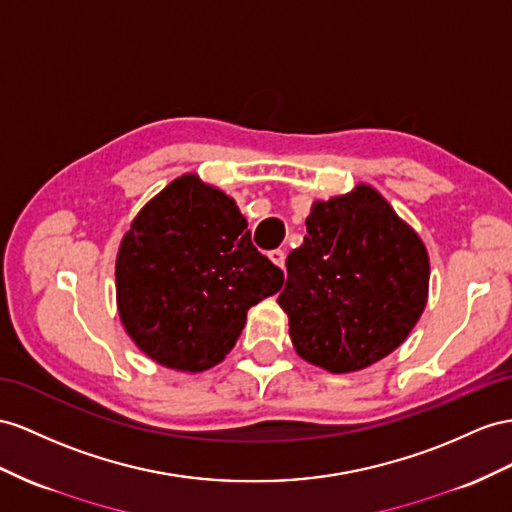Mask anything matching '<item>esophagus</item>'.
<instances>
[{
    "label": "esophagus",
    "mask_w": 512,
    "mask_h": 512,
    "mask_svg": "<svg viewBox=\"0 0 512 512\" xmlns=\"http://www.w3.org/2000/svg\"><path fill=\"white\" fill-rule=\"evenodd\" d=\"M268 257L272 259V264H274V266H279V268H283V266H285V253L281 251V248H274V251H270V253H268Z\"/></svg>",
    "instance_id": "1"
}]
</instances>
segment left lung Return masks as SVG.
Returning a JSON list of instances; mask_svg holds the SVG:
<instances>
[{"mask_svg":"<svg viewBox=\"0 0 512 512\" xmlns=\"http://www.w3.org/2000/svg\"><path fill=\"white\" fill-rule=\"evenodd\" d=\"M305 225L279 294L294 348L333 374L368 368L396 350L422 316L426 248L370 186L313 203Z\"/></svg>","mask_w":512,"mask_h":512,"instance_id":"8db88e82","label":"left lung"}]
</instances>
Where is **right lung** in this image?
I'll return each mask as SVG.
<instances>
[{"mask_svg": "<svg viewBox=\"0 0 512 512\" xmlns=\"http://www.w3.org/2000/svg\"><path fill=\"white\" fill-rule=\"evenodd\" d=\"M225 192L183 175L131 222L116 257L125 331L166 368L201 372L225 359L246 311L283 285Z\"/></svg>", "mask_w": 512, "mask_h": 512, "instance_id": "add662e5", "label": "right lung"}]
</instances>
